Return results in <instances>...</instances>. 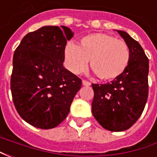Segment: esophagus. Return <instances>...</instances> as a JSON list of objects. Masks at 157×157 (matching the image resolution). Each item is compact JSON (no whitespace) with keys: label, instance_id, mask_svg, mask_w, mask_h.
I'll return each instance as SVG.
<instances>
[{"label":"esophagus","instance_id":"1","mask_svg":"<svg viewBox=\"0 0 157 157\" xmlns=\"http://www.w3.org/2000/svg\"><path fill=\"white\" fill-rule=\"evenodd\" d=\"M82 84L83 86H90L91 85V83L87 81H86V80H82Z\"/></svg>","mask_w":157,"mask_h":157}]
</instances>
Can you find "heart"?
Instances as JSON below:
<instances>
[{"label": "heart", "instance_id": "1", "mask_svg": "<svg viewBox=\"0 0 157 157\" xmlns=\"http://www.w3.org/2000/svg\"><path fill=\"white\" fill-rule=\"evenodd\" d=\"M65 66L74 74L85 71L91 60V68L102 81H112L125 71L130 51L123 40L107 33H92L81 39L80 45L70 42L64 51Z\"/></svg>", "mask_w": 157, "mask_h": 157}]
</instances>
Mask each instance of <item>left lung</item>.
<instances>
[{"mask_svg": "<svg viewBox=\"0 0 157 157\" xmlns=\"http://www.w3.org/2000/svg\"><path fill=\"white\" fill-rule=\"evenodd\" d=\"M130 51L125 71L106 84H92L94 98L92 114L102 128L124 131L140 117L148 98L149 59L138 42L127 33L118 31Z\"/></svg>", "mask_w": 157, "mask_h": 157, "instance_id": "left-lung-1", "label": "left lung"}]
</instances>
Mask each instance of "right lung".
<instances>
[{
    "instance_id": "obj_1",
    "label": "right lung",
    "mask_w": 157,
    "mask_h": 157,
    "mask_svg": "<svg viewBox=\"0 0 157 157\" xmlns=\"http://www.w3.org/2000/svg\"><path fill=\"white\" fill-rule=\"evenodd\" d=\"M45 26L24 36L13 55L11 91L22 119L48 129L65 119L82 80L63 66L71 30Z\"/></svg>"
}]
</instances>
